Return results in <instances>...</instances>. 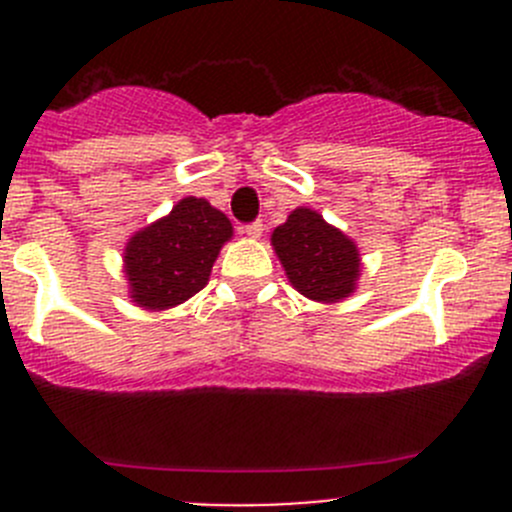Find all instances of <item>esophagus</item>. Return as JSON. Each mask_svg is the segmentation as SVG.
Segmentation results:
<instances>
[{
  "label": "esophagus",
  "mask_w": 512,
  "mask_h": 512,
  "mask_svg": "<svg viewBox=\"0 0 512 512\" xmlns=\"http://www.w3.org/2000/svg\"><path fill=\"white\" fill-rule=\"evenodd\" d=\"M242 230H245V235L250 237H260L262 230H265V225H262V220H255V223H247Z\"/></svg>",
  "instance_id": "esophagus-1"
}]
</instances>
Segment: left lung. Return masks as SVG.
I'll list each match as a JSON object with an SVG mask.
<instances>
[{"instance_id":"8db88e82","label":"left lung","mask_w":512,"mask_h":512,"mask_svg":"<svg viewBox=\"0 0 512 512\" xmlns=\"http://www.w3.org/2000/svg\"><path fill=\"white\" fill-rule=\"evenodd\" d=\"M272 245L289 282L304 297L337 302L354 289L359 277L356 245L314 210H294L287 223L272 232Z\"/></svg>"}]
</instances>
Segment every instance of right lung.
<instances>
[{"label": "right lung", "instance_id": "right-lung-1", "mask_svg": "<svg viewBox=\"0 0 512 512\" xmlns=\"http://www.w3.org/2000/svg\"><path fill=\"white\" fill-rule=\"evenodd\" d=\"M232 225L203 198H183L168 218L131 237L126 275L131 297L146 309H168L208 285Z\"/></svg>", "mask_w": 512, "mask_h": 512}]
</instances>
